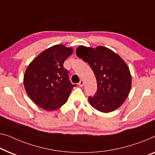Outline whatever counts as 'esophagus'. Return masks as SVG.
I'll return each mask as SVG.
<instances>
[{
	"label": "esophagus",
	"instance_id": "1",
	"mask_svg": "<svg viewBox=\"0 0 155 155\" xmlns=\"http://www.w3.org/2000/svg\"><path fill=\"white\" fill-rule=\"evenodd\" d=\"M84 82L82 80H80V82H79V85H80V87H83V86H84Z\"/></svg>",
	"mask_w": 155,
	"mask_h": 155
}]
</instances>
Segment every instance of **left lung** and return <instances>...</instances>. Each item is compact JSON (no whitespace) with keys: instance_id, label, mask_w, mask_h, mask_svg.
Listing matches in <instances>:
<instances>
[{"instance_id":"obj_1","label":"left lung","mask_w":155,"mask_h":155,"mask_svg":"<svg viewBox=\"0 0 155 155\" xmlns=\"http://www.w3.org/2000/svg\"><path fill=\"white\" fill-rule=\"evenodd\" d=\"M76 55L87 62L97 82V91L89 96L94 108L110 113L120 107L129 96L131 88V75L124 60L110 49L104 46L78 47Z\"/></svg>"}]
</instances>
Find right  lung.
I'll return each instance as SVG.
<instances>
[{
  "instance_id": "right-lung-1",
  "label": "right lung",
  "mask_w": 155,
  "mask_h": 155,
  "mask_svg": "<svg viewBox=\"0 0 155 155\" xmlns=\"http://www.w3.org/2000/svg\"><path fill=\"white\" fill-rule=\"evenodd\" d=\"M73 48L56 45L42 51L31 61L24 75V86L29 98L47 111L65 104L75 85L71 84L64 62Z\"/></svg>"
}]
</instances>
